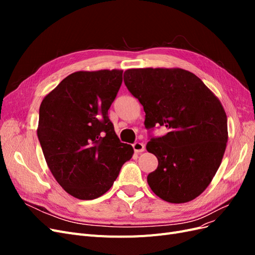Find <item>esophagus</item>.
Masks as SVG:
<instances>
[{
  "label": "esophagus",
  "mask_w": 255,
  "mask_h": 255,
  "mask_svg": "<svg viewBox=\"0 0 255 255\" xmlns=\"http://www.w3.org/2000/svg\"><path fill=\"white\" fill-rule=\"evenodd\" d=\"M133 149L136 153H141L144 151V144L142 142L139 141H136L133 143Z\"/></svg>",
  "instance_id": "1"
}]
</instances>
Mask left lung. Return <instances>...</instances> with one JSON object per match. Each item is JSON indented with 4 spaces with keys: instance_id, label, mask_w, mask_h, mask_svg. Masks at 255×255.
I'll list each match as a JSON object with an SVG mask.
<instances>
[{
    "instance_id": "left-lung-1",
    "label": "left lung",
    "mask_w": 255,
    "mask_h": 255,
    "mask_svg": "<svg viewBox=\"0 0 255 255\" xmlns=\"http://www.w3.org/2000/svg\"><path fill=\"white\" fill-rule=\"evenodd\" d=\"M123 80L143 106L146 150L158 160L149 186L167 202L191 201L210 185L226 151L228 120L220 101L197 75L179 68L128 69ZM155 125L168 133L152 136Z\"/></svg>"
}]
</instances>
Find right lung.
Wrapping results in <instances>:
<instances>
[{"label":"right lung","instance_id":"add662e5","mask_svg":"<svg viewBox=\"0 0 255 255\" xmlns=\"http://www.w3.org/2000/svg\"><path fill=\"white\" fill-rule=\"evenodd\" d=\"M122 73L74 72L41 102L37 135L45 161L60 186L78 199L104 195L134 153L109 118Z\"/></svg>","mask_w":255,"mask_h":255}]
</instances>
